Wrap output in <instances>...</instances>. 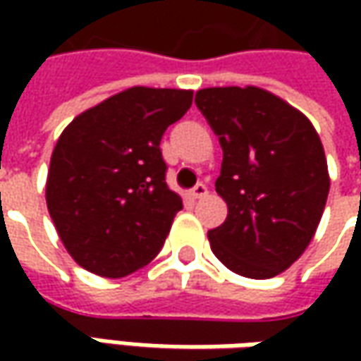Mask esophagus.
<instances>
[{"label": "esophagus", "mask_w": 361, "mask_h": 361, "mask_svg": "<svg viewBox=\"0 0 361 361\" xmlns=\"http://www.w3.org/2000/svg\"><path fill=\"white\" fill-rule=\"evenodd\" d=\"M190 192H192V199H202V197H207V192H209V190H207V185L199 183V185L192 188Z\"/></svg>", "instance_id": "1"}]
</instances>
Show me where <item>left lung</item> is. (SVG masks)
I'll use <instances>...</instances> for the list:
<instances>
[{
	"mask_svg": "<svg viewBox=\"0 0 361 361\" xmlns=\"http://www.w3.org/2000/svg\"><path fill=\"white\" fill-rule=\"evenodd\" d=\"M195 104L223 148L215 187L229 213L209 231L211 249L243 277H275L301 257L324 215L322 140L299 110L255 86L204 88Z\"/></svg>",
	"mask_w": 361,
	"mask_h": 361,
	"instance_id": "1",
	"label": "left lung"
}]
</instances>
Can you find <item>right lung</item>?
<instances>
[{
    "instance_id": "add662e5",
    "label": "right lung",
    "mask_w": 361,
    "mask_h": 361,
    "mask_svg": "<svg viewBox=\"0 0 361 361\" xmlns=\"http://www.w3.org/2000/svg\"><path fill=\"white\" fill-rule=\"evenodd\" d=\"M192 92L134 86L72 120L51 152L46 202L80 267L118 279L148 265L183 199L166 185L160 140Z\"/></svg>"
}]
</instances>
